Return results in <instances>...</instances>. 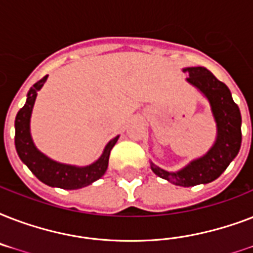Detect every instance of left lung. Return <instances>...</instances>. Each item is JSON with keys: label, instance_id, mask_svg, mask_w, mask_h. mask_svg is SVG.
<instances>
[{"label": "left lung", "instance_id": "1", "mask_svg": "<svg viewBox=\"0 0 253 253\" xmlns=\"http://www.w3.org/2000/svg\"><path fill=\"white\" fill-rule=\"evenodd\" d=\"M189 73V84L196 86L208 98L216 123V139L208 154L196 159L177 172H168L151 163L155 174L178 186H194L216 180L230 163L239 154L242 144V115L232 99L231 91L209 69L189 67L182 69Z\"/></svg>", "mask_w": 253, "mask_h": 253}]
</instances>
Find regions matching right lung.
<instances>
[{
    "label": "right lung",
    "instance_id": "obj_1",
    "mask_svg": "<svg viewBox=\"0 0 253 253\" xmlns=\"http://www.w3.org/2000/svg\"><path fill=\"white\" fill-rule=\"evenodd\" d=\"M47 77L48 76H44L30 87L25 106L18 111L15 117V150L19 159L25 163L27 168L45 185L53 188L68 189V190L84 188L105 174L109 166L110 151L115 146L119 136L111 139L105 147L101 158L86 167L68 166V164L57 163L52 159L47 158L44 154H42L35 147L30 134V118H31L38 91L44 85Z\"/></svg>",
    "mask_w": 253,
    "mask_h": 253
}]
</instances>
